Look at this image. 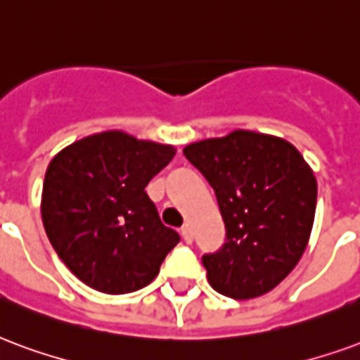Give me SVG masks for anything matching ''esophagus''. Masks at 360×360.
Returning <instances> with one entry per match:
<instances>
[{
  "label": "esophagus",
  "instance_id": "34e87169",
  "mask_svg": "<svg viewBox=\"0 0 360 360\" xmlns=\"http://www.w3.org/2000/svg\"><path fill=\"white\" fill-rule=\"evenodd\" d=\"M181 236H183V240L187 242V244H191L194 238V234H193V227L191 225H183V229H181Z\"/></svg>",
  "mask_w": 360,
  "mask_h": 360
}]
</instances>
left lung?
<instances>
[{
	"instance_id": "1",
	"label": "left lung",
	"mask_w": 360,
	"mask_h": 360,
	"mask_svg": "<svg viewBox=\"0 0 360 360\" xmlns=\"http://www.w3.org/2000/svg\"><path fill=\"white\" fill-rule=\"evenodd\" d=\"M183 154L212 185L227 242L202 263L215 292L252 300L278 286L302 259L316 207V179L300 150L236 129L191 143Z\"/></svg>"
}]
</instances>
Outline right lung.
Wrapping results in <instances>:
<instances>
[{"label":"right lung","mask_w":360,"mask_h":360,"mask_svg":"<svg viewBox=\"0 0 360 360\" xmlns=\"http://www.w3.org/2000/svg\"><path fill=\"white\" fill-rule=\"evenodd\" d=\"M175 156L172 145L103 131L49 162L41 194L45 233L79 281L129 294L156 278L179 234L160 221L145 187Z\"/></svg>","instance_id":"obj_1"}]
</instances>
